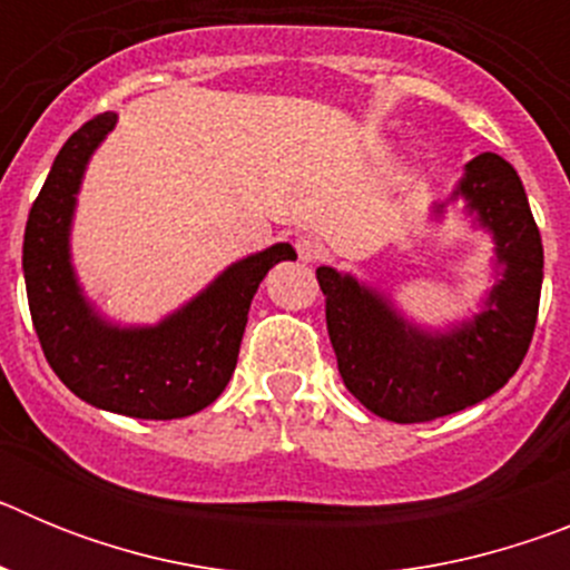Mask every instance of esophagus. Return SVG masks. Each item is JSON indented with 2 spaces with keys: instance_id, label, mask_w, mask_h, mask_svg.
I'll return each instance as SVG.
<instances>
[{
  "instance_id": "1",
  "label": "esophagus",
  "mask_w": 570,
  "mask_h": 570,
  "mask_svg": "<svg viewBox=\"0 0 570 570\" xmlns=\"http://www.w3.org/2000/svg\"><path fill=\"white\" fill-rule=\"evenodd\" d=\"M294 248L302 262H316L322 259V254H325V245H322L316 236H299V239L294 242Z\"/></svg>"
}]
</instances>
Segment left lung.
Segmentation results:
<instances>
[{
	"instance_id": "8db88e82",
	"label": "left lung",
	"mask_w": 570,
	"mask_h": 570,
	"mask_svg": "<svg viewBox=\"0 0 570 570\" xmlns=\"http://www.w3.org/2000/svg\"><path fill=\"white\" fill-rule=\"evenodd\" d=\"M493 242V285L465 320L434 328L407 320L391 294L322 265L325 320L345 387L391 422H431L497 394L531 345L542 291V239L520 176L497 154L473 156L448 199Z\"/></svg>"
}]
</instances>
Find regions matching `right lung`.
<instances>
[{
  "instance_id": "obj_1",
  "label": "right lung",
  "mask_w": 570,
  "mask_h": 570,
  "mask_svg": "<svg viewBox=\"0 0 570 570\" xmlns=\"http://www.w3.org/2000/svg\"><path fill=\"white\" fill-rule=\"evenodd\" d=\"M114 128L108 110L70 136L30 208L22 245L30 320L53 374L79 400L136 420H183L223 394L259 282L296 250L276 242L230 262L156 325L108 320L79 285L70 230L90 156Z\"/></svg>"
}]
</instances>
